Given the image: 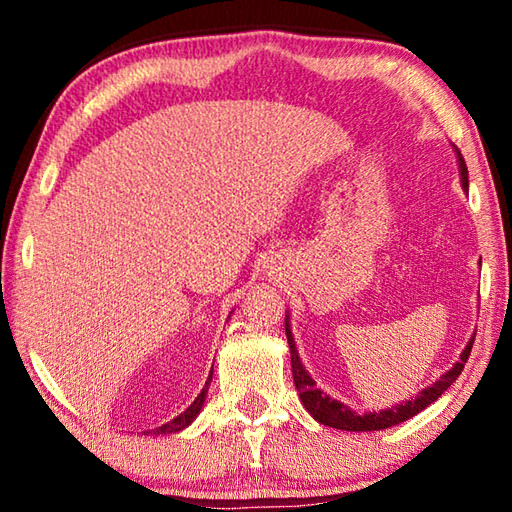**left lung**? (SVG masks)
Listing matches in <instances>:
<instances>
[{"mask_svg":"<svg viewBox=\"0 0 512 512\" xmlns=\"http://www.w3.org/2000/svg\"><path fill=\"white\" fill-rule=\"evenodd\" d=\"M458 160H460V173H462V187L469 189V169H466V162L458 149ZM286 336H288V345H290V363H292V378H295V387L299 391V398L303 402V407L310 411V416L314 420H319L321 424H328V427L334 429H343V431H380V429H389L394 424L405 422L409 418L416 416L422 409H427L433 400H438L444 391H447L458 376L462 374L464 363L469 361L471 356V347L475 336L471 339V343L464 347V352L460 356V361L455 363L447 374L440 376V380H436L431 387L422 389L416 398L411 400H402L400 405L378 411V413H354L352 409H347L341 402H336L334 398L325 396L323 391L317 387V383L310 378V374L306 372V367L301 365L299 361V352L295 347V339H292L290 325L286 323Z\"/></svg>","mask_w":512,"mask_h":512,"instance_id":"8db88e82","label":"left lung"}]
</instances>
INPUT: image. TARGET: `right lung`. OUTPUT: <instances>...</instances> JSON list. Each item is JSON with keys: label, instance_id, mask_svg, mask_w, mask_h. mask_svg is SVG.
Segmentation results:
<instances>
[{"label": "right lung", "instance_id": "add662e5", "mask_svg": "<svg viewBox=\"0 0 512 512\" xmlns=\"http://www.w3.org/2000/svg\"><path fill=\"white\" fill-rule=\"evenodd\" d=\"M211 376H213V372L209 374V380H211ZM209 380H206V385H204V389L200 391V396L195 398L191 405H189V409L184 411V413H180L178 418H173L171 422H167V424H162V427H158V429H154V433L158 436V433H176V431H182L184 427H189V424L193 422V418L198 416L200 413V409H202V405H204V398H206V391H209Z\"/></svg>", "mask_w": 512, "mask_h": 512}]
</instances>
